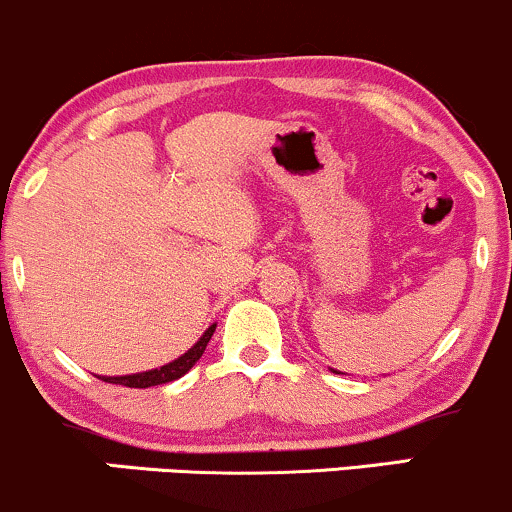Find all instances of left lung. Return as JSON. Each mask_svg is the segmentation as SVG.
<instances>
[{
	"mask_svg": "<svg viewBox=\"0 0 512 512\" xmlns=\"http://www.w3.org/2000/svg\"><path fill=\"white\" fill-rule=\"evenodd\" d=\"M332 373H339V370H334V368H332Z\"/></svg>",
	"mask_w": 512,
	"mask_h": 512,
	"instance_id": "left-lung-1",
	"label": "left lung"
}]
</instances>
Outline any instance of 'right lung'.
Segmentation results:
<instances>
[{
	"instance_id": "right-lung-1",
	"label": "right lung",
	"mask_w": 512,
	"mask_h": 512,
	"mask_svg": "<svg viewBox=\"0 0 512 512\" xmlns=\"http://www.w3.org/2000/svg\"><path fill=\"white\" fill-rule=\"evenodd\" d=\"M216 325L207 327V332L202 334V337L197 339L195 346H190V349L185 351V354L175 358V361L166 363V366L161 368H151V370H144V373H132V375H98V378L105 380V383H113V385H125V387H154V385H163V383H170V380H178L182 375L187 373L195 363L202 358L204 349H207L211 334H214Z\"/></svg>"
}]
</instances>
